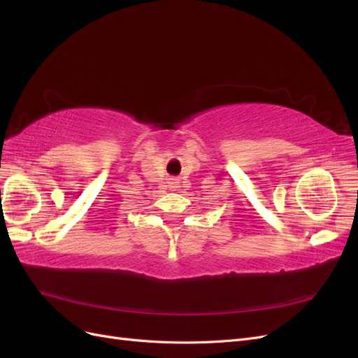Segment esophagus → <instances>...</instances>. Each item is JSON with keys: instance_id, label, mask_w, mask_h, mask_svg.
Instances as JSON below:
<instances>
[{"instance_id": "obj_1", "label": "esophagus", "mask_w": 358, "mask_h": 358, "mask_svg": "<svg viewBox=\"0 0 358 358\" xmlns=\"http://www.w3.org/2000/svg\"><path fill=\"white\" fill-rule=\"evenodd\" d=\"M170 187H171V189L178 188V180H176V179H171V182H170Z\"/></svg>"}]
</instances>
